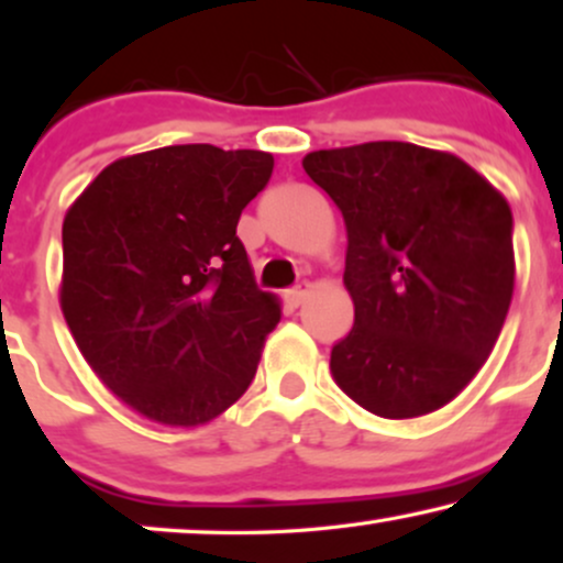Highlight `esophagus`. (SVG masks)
I'll return each instance as SVG.
<instances>
[{
	"instance_id": "obj_1",
	"label": "esophagus",
	"mask_w": 563,
	"mask_h": 563,
	"mask_svg": "<svg viewBox=\"0 0 563 563\" xmlns=\"http://www.w3.org/2000/svg\"><path fill=\"white\" fill-rule=\"evenodd\" d=\"M306 296H308V288L303 285V288H290L288 292H285V300H288V306L298 308L306 300Z\"/></svg>"
}]
</instances>
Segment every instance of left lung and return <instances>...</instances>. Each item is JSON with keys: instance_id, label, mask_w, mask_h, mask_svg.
<instances>
[{"instance_id": "left-lung-1", "label": "left lung", "mask_w": 563, "mask_h": 563, "mask_svg": "<svg viewBox=\"0 0 563 563\" xmlns=\"http://www.w3.org/2000/svg\"><path fill=\"white\" fill-rule=\"evenodd\" d=\"M303 169L346 222L354 329L331 374L387 419L457 397L496 346L514 298V214L463 158L405 141L313 151Z\"/></svg>"}]
</instances>
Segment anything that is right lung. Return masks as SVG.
<instances>
[{
  "label": "right lung",
  "mask_w": 563,
  "mask_h": 563,
  "mask_svg": "<svg viewBox=\"0 0 563 563\" xmlns=\"http://www.w3.org/2000/svg\"><path fill=\"white\" fill-rule=\"evenodd\" d=\"M265 151L184 144L106 166L63 222L60 306L98 379L154 422L205 424L255 379L278 298L238 238Z\"/></svg>",
  "instance_id": "obj_1"
}]
</instances>
